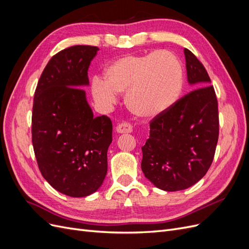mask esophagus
I'll return each instance as SVG.
<instances>
[{
    "label": "esophagus",
    "instance_id": "34e87169",
    "mask_svg": "<svg viewBox=\"0 0 249 249\" xmlns=\"http://www.w3.org/2000/svg\"><path fill=\"white\" fill-rule=\"evenodd\" d=\"M116 131H117V133H120V134L132 133L133 132V126L129 123H122L116 126Z\"/></svg>",
    "mask_w": 249,
    "mask_h": 249
}]
</instances>
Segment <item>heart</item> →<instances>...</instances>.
<instances>
[{"label":"heart","instance_id":"b5f03b06","mask_svg":"<svg viewBox=\"0 0 249 249\" xmlns=\"http://www.w3.org/2000/svg\"><path fill=\"white\" fill-rule=\"evenodd\" d=\"M104 74L105 81L97 77L92 80L94 100L109 107L117 101V93L126 91L127 108L144 119L168 111L183 90L182 64L167 51L124 56L112 62Z\"/></svg>","mask_w":249,"mask_h":249}]
</instances>
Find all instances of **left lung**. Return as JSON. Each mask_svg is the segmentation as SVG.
<instances>
[{"label": "left lung", "mask_w": 249, "mask_h": 249, "mask_svg": "<svg viewBox=\"0 0 249 249\" xmlns=\"http://www.w3.org/2000/svg\"><path fill=\"white\" fill-rule=\"evenodd\" d=\"M187 79L198 87L150 122L142 146L141 168L164 191L184 190L205 177L213 162L219 136L218 103L205 66L184 49Z\"/></svg>", "instance_id": "obj_1"}]
</instances>
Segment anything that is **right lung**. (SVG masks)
Returning a JSON list of instances; mask_svg holds the SVG:
<instances>
[{"mask_svg":"<svg viewBox=\"0 0 249 249\" xmlns=\"http://www.w3.org/2000/svg\"><path fill=\"white\" fill-rule=\"evenodd\" d=\"M97 47L73 46L53 56L37 84L32 111V143L47 182L65 195L84 197L107 175L112 123L94 117L81 86Z\"/></svg>","mask_w":249,"mask_h":249,"instance_id":"obj_1","label":"right lung"}]
</instances>
